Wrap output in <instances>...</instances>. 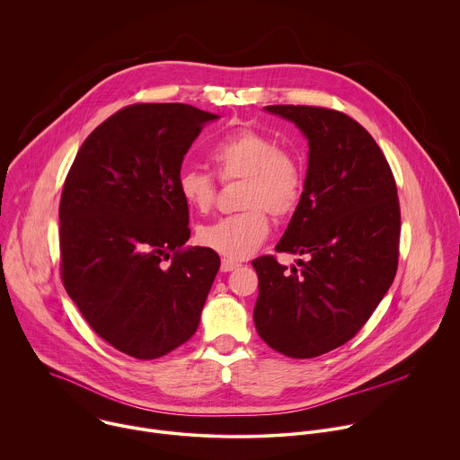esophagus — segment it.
Here are the masks:
<instances>
[{
    "mask_svg": "<svg viewBox=\"0 0 460 460\" xmlns=\"http://www.w3.org/2000/svg\"><path fill=\"white\" fill-rule=\"evenodd\" d=\"M241 264L239 262H235V261H230V259H223L221 261V271H234V270H237Z\"/></svg>",
    "mask_w": 460,
    "mask_h": 460,
    "instance_id": "esophagus-1",
    "label": "esophagus"
}]
</instances>
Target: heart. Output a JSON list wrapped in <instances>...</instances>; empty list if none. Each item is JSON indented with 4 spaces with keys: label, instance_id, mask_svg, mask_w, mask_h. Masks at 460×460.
Here are the masks:
<instances>
[{
    "label": "heart",
    "instance_id": "heart-1",
    "mask_svg": "<svg viewBox=\"0 0 460 460\" xmlns=\"http://www.w3.org/2000/svg\"><path fill=\"white\" fill-rule=\"evenodd\" d=\"M214 172L221 181L243 180L235 216L223 217L199 228V243L230 261H243L255 253L270 234L268 212L275 217L289 216L304 192L300 162L282 151L279 144L255 129L239 128L219 138L208 151ZM178 192L187 207L207 212L216 199V181L198 169H183Z\"/></svg>",
    "mask_w": 460,
    "mask_h": 460
}]
</instances>
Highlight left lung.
I'll use <instances>...</instances> for the list:
<instances>
[{
    "label": "left lung",
    "instance_id": "1",
    "mask_svg": "<svg viewBox=\"0 0 460 460\" xmlns=\"http://www.w3.org/2000/svg\"><path fill=\"white\" fill-rule=\"evenodd\" d=\"M307 140L298 207L277 252L305 255L300 269L264 255L253 322L289 358H314L349 341L370 318L397 271L401 214L392 171L350 117L313 106H266Z\"/></svg>",
    "mask_w": 460,
    "mask_h": 460
}]
</instances>
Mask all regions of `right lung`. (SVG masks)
Returning <instances> with one entry per match:
<instances>
[{"label": "right lung", "mask_w": 460, "mask_h": 460, "mask_svg": "<svg viewBox=\"0 0 460 460\" xmlns=\"http://www.w3.org/2000/svg\"><path fill=\"white\" fill-rule=\"evenodd\" d=\"M219 115L189 104H133L79 149L59 207L61 275L110 345L155 359L185 343L219 270L210 248H183V156Z\"/></svg>", "instance_id": "add662e5"}]
</instances>
